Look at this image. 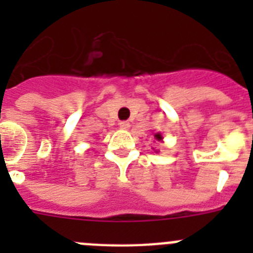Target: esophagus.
I'll return each instance as SVG.
<instances>
[{"label": "esophagus", "mask_w": 253, "mask_h": 253, "mask_svg": "<svg viewBox=\"0 0 253 253\" xmlns=\"http://www.w3.org/2000/svg\"><path fill=\"white\" fill-rule=\"evenodd\" d=\"M119 126L122 129H125V130H126V129L130 128V124H129L128 122H120L119 123Z\"/></svg>", "instance_id": "34e87169"}]
</instances>
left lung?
<instances>
[{
	"mask_svg": "<svg viewBox=\"0 0 253 253\" xmlns=\"http://www.w3.org/2000/svg\"><path fill=\"white\" fill-rule=\"evenodd\" d=\"M154 138H156V139H157L158 142H161V140L163 139L162 134H161V133H156V134H154ZM156 152H157V151H156Z\"/></svg>",
	"mask_w": 253,
	"mask_h": 253,
	"instance_id": "8db88e82",
	"label": "left lung"
}]
</instances>
